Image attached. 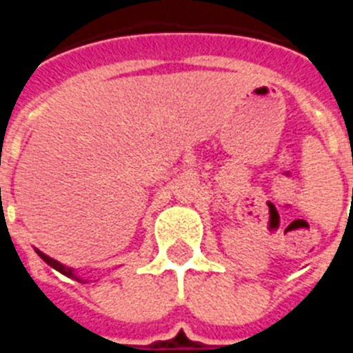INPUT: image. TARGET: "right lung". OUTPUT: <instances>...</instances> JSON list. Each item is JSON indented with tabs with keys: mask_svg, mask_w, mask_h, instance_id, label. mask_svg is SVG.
<instances>
[{
	"mask_svg": "<svg viewBox=\"0 0 353 353\" xmlns=\"http://www.w3.org/2000/svg\"><path fill=\"white\" fill-rule=\"evenodd\" d=\"M35 252H37V255H39V257H41V259L45 261L47 265L52 266L54 270H58V272H62V274H64V276H68V278H73V280L81 281V283H87V280H83V278H79V276L75 274V270H73V268L62 265V263H58L57 259H52V257H49V255H45V253L39 252V250H35Z\"/></svg>",
	"mask_w": 353,
	"mask_h": 353,
	"instance_id": "add662e5",
	"label": "right lung"
}]
</instances>
